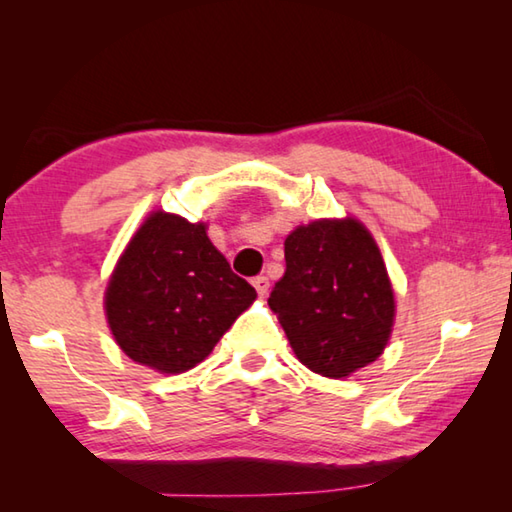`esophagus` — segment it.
Segmentation results:
<instances>
[{
    "mask_svg": "<svg viewBox=\"0 0 512 512\" xmlns=\"http://www.w3.org/2000/svg\"><path fill=\"white\" fill-rule=\"evenodd\" d=\"M253 287L257 289L259 296H266V293H268V277H264V275L253 277Z\"/></svg>",
    "mask_w": 512,
    "mask_h": 512,
    "instance_id": "esophagus-1",
    "label": "esophagus"
}]
</instances>
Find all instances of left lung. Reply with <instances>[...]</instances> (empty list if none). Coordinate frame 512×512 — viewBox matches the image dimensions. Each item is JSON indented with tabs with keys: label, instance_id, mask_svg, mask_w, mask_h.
<instances>
[{
	"label": "left lung",
	"instance_id": "8db88e82",
	"mask_svg": "<svg viewBox=\"0 0 512 512\" xmlns=\"http://www.w3.org/2000/svg\"><path fill=\"white\" fill-rule=\"evenodd\" d=\"M287 271L268 307L296 357L323 377L375 361L391 336L395 300L384 259L359 221H314L284 241Z\"/></svg>",
	"mask_w": 512,
	"mask_h": 512
}]
</instances>
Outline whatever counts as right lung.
Masks as SVG:
<instances>
[{"instance_id": "right-lung-1", "label": "right lung", "mask_w": 512, "mask_h": 512, "mask_svg": "<svg viewBox=\"0 0 512 512\" xmlns=\"http://www.w3.org/2000/svg\"><path fill=\"white\" fill-rule=\"evenodd\" d=\"M255 298L203 223L155 212L110 277L106 316L128 357L176 375L201 363Z\"/></svg>"}]
</instances>
